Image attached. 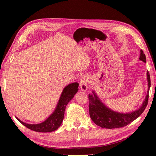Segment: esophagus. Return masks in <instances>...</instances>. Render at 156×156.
Here are the masks:
<instances>
[{
    "label": "esophagus",
    "instance_id": "34e87169",
    "mask_svg": "<svg viewBox=\"0 0 156 156\" xmlns=\"http://www.w3.org/2000/svg\"><path fill=\"white\" fill-rule=\"evenodd\" d=\"M88 78L87 77H83L81 78L80 81V88L82 91L86 92L88 89Z\"/></svg>",
    "mask_w": 156,
    "mask_h": 156
}]
</instances>
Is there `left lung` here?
Masks as SVG:
<instances>
[{"mask_svg": "<svg viewBox=\"0 0 156 156\" xmlns=\"http://www.w3.org/2000/svg\"><path fill=\"white\" fill-rule=\"evenodd\" d=\"M140 60L146 62V56L143 50H140ZM147 80L148 89L145 100L142 106L139 109L129 113H120L113 111L107 107L101 101L97 94L94 91L92 94H88L89 99V114L92 121L97 126L103 128L113 129L124 127L134 121L136 119L142 114L148 105L149 90L150 88V73L147 72Z\"/></svg>", "mask_w": 156, "mask_h": 156, "instance_id": "left-lung-1", "label": "left lung"}]
</instances>
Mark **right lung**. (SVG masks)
Returning a JSON list of instances; mask_svg holds the SVG:
<instances>
[{
  "mask_svg": "<svg viewBox=\"0 0 156 156\" xmlns=\"http://www.w3.org/2000/svg\"><path fill=\"white\" fill-rule=\"evenodd\" d=\"M78 87V83H73L68 84V86L66 87L63 90L55 111L41 123L37 124H29L22 122L17 119V117L16 119L23 126H25L27 128L32 131L36 132H43V133L55 131L62 124L64 119L66 107L69 101L74 97L75 94L79 90Z\"/></svg>",
  "mask_w": 156,
  "mask_h": 156,
  "instance_id": "1",
  "label": "right lung"
}]
</instances>
